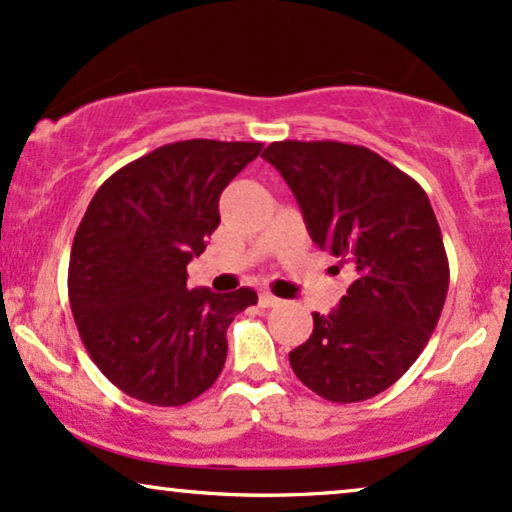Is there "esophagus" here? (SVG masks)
<instances>
[{"label": "esophagus", "instance_id": "1", "mask_svg": "<svg viewBox=\"0 0 512 512\" xmlns=\"http://www.w3.org/2000/svg\"><path fill=\"white\" fill-rule=\"evenodd\" d=\"M283 300H278L276 295H271V293H260V304L262 307H278V304H281Z\"/></svg>", "mask_w": 512, "mask_h": 512}]
</instances>
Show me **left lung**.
<instances>
[{
  "label": "left lung",
  "instance_id": "8db88e82",
  "mask_svg": "<svg viewBox=\"0 0 512 512\" xmlns=\"http://www.w3.org/2000/svg\"><path fill=\"white\" fill-rule=\"evenodd\" d=\"M262 158L295 193L312 241L354 267L347 295L314 314L290 366L323 399H371L420 357L449 290L428 193L371 148L342 141H274Z\"/></svg>",
  "mask_w": 512,
  "mask_h": 512
}]
</instances>
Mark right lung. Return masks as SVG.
Masks as SVG:
<instances>
[{
	"label": "right lung",
	"instance_id": "add662e5",
	"mask_svg": "<svg viewBox=\"0 0 512 512\" xmlns=\"http://www.w3.org/2000/svg\"><path fill=\"white\" fill-rule=\"evenodd\" d=\"M262 144L189 139L111 174L70 250L68 297L89 357L115 387L153 406L200 397L222 373L226 328L257 304L238 288H186V264L219 226V196Z\"/></svg>",
	"mask_w": 512,
	"mask_h": 512
}]
</instances>
